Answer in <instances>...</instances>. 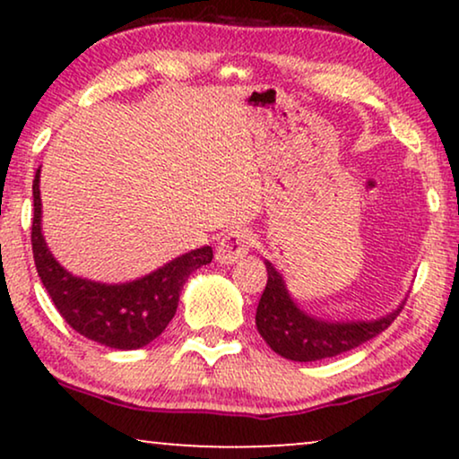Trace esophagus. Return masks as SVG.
<instances>
[{"label": "esophagus", "mask_w": 459, "mask_h": 459, "mask_svg": "<svg viewBox=\"0 0 459 459\" xmlns=\"http://www.w3.org/2000/svg\"><path fill=\"white\" fill-rule=\"evenodd\" d=\"M250 247V236L244 230H234L228 231L221 238V242L217 244L215 250V259L221 265H231V263L240 261L242 256H247Z\"/></svg>", "instance_id": "34e87169"}]
</instances>
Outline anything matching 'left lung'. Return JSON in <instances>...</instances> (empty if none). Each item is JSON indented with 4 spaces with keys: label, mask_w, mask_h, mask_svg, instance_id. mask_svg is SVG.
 I'll return each mask as SVG.
<instances>
[{
    "label": "left lung",
    "mask_w": 459,
    "mask_h": 459,
    "mask_svg": "<svg viewBox=\"0 0 459 459\" xmlns=\"http://www.w3.org/2000/svg\"><path fill=\"white\" fill-rule=\"evenodd\" d=\"M267 286L256 307V330L269 349L290 361H319L336 357L378 336L403 309L405 299L376 319H324L307 313L288 290L284 275L265 259Z\"/></svg>",
    "instance_id": "obj_1"
}]
</instances>
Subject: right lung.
Returning a JSON list of instances; mask_svg holds the SVG:
<instances>
[{
    "label": "right lung",
    "mask_w": 459,
    "mask_h": 459,
    "mask_svg": "<svg viewBox=\"0 0 459 459\" xmlns=\"http://www.w3.org/2000/svg\"><path fill=\"white\" fill-rule=\"evenodd\" d=\"M41 167L33 181V256L37 273L56 309L81 336L110 349L134 351L162 334L178 311L186 280L212 259V248L203 247L167 261L154 272L129 281H98L74 275L62 267L43 238L39 192Z\"/></svg>",
    "instance_id": "right-lung-1"
}]
</instances>
